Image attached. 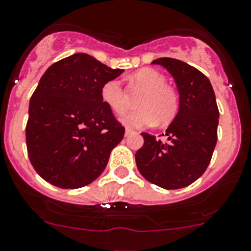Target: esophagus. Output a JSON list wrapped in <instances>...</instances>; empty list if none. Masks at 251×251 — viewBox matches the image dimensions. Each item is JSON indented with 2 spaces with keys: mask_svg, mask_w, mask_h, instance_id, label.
Masks as SVG:
<instances>
[{
  "mask_svg": "<svg viewBox=\"0 0 251 251\" xmlns=\"http://www.w3.org/2000/svg\"><path fill=\"white\" fill-rule=\"evenodd\" d=\"M133 132H135V131L131 130V128H128V127H126V130H125V136L131 135V133H133Z\"/></svg>",
  "mask_w": 251,
  "mask_h": 251,
  "instance_id": "34e87169",
  "label": "esophagus"
}]
</instances>
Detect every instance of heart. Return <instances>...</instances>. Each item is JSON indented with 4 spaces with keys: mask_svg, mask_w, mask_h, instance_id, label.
<instances>
[{
    "mask_svg": "<svg viewBox=\"0 0 251 251\" xmlns=\"http://www.w3.org/2000/svg\"><path fill=\"white\" fill-rule=\"evenodd\" d=\"M132 82L145 89L138 98L140 109L126 114L121 123L128 127H147L159 123H170L176 115L179 100L174 89L165 84V78L153 69H141L131 77ZM103 103L116 114H123L127 109V99L118 79L105 82L101 87Z\"/></svg>",
    "mask_w": 251,
    "mask_h": 251,
    "instance_id": "1",
    "label": "heart"
}]
</instances>
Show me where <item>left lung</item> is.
Segmentation results:
<instances>
[{
	"label": "left lung",
	"mask_w": 251,
	"mask_h": 251,
	"mask_svg": "<svg viewBox=\"0 0 251 251\" xmlns=\"http://www.w3.org/2000/svg\"><path fill=\"white\" fill-rule=\"evenodd\" d=\"M174 78L179 109L165 130L167 140L142 132V147L136 152L138 170L148 181L168 189H181L207 169L217 143L220 111L210 79L186 62L170 57L152 61Z\"/></svg>",
	"instance_id": "1"
}]
</instances>
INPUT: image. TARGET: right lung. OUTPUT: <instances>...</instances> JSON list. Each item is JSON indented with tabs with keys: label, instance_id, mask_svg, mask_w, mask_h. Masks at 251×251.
<instances>
[{
	"label": "right lung",
	"instance_id": "1",
	"mask_svg": "<svg viewBox=\"0 0 251 251\" xmlns=\"http://www.w3.org/2000/svg\"><path fill=\"white\" fill-rule=\"evenodd\" d=\"M123 72L77 52L41 76L29 103L25 137L29 159L44 180L78 189L104 172L125 128L103 103L100 91Z\"/></svg>",
	"mask_w": 251,
	"mask_h": 251
}]
</instances>
